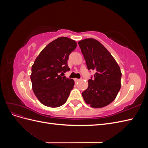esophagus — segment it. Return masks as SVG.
I'll list each match as a JSON object with an SVG mask.
<instances>
[{"mask_svg":"<svg viewBox=\"0 0 148 148\" xmlns=\"http://www.w3.org/2000/svg\"><path fill=\"white\" fill-rule=\"evenodd\" d=\"M80 80H81V79H77V78H75V82H79Z\"/></svg>","mask_w":148,"mask_h":148,"instance_id":"34e87169","label":"esophagus"}]
</instances>
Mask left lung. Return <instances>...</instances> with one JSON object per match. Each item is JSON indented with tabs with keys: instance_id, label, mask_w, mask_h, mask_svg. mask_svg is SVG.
<instances>
[{
	"instance_id": "left-lung-1",
	"label": "left lung",
	"mask_w": 148,
	"mask_h": 148,
	"mask_svg": "<svg viewBox=\"0 0 148 148\" xmlns=\"http://www.w3.org/2000/svg\"><path fill=\"white\" fill-rule=\"evenodd\" d=\"M89 70L96 71L95 79L88 80V87L82 92L87 104L102 108L115 100L121 88L122 72L111 53L96 39H84L79 41Z\"/></svg>"
}]
</instances>
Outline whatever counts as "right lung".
<instances>
[{"instance_id": "add662e5", "label": "right lung", "mask_w": 148, "mask_h": 148, "mask_svg": "<svg viewBox=\"0 0 148 148\" xmlns=\"http://www.w3.org/2000/svg\"><path fill=\"white\" fill-rule=\"evenodd\" d=\"M76 47L74 40L58 38L47 44L34 60L30 78L34 95L43 105L54 108L68 99L75 82L61 75L70 70L67 61Z\"/></svg>"}]
</instances>
